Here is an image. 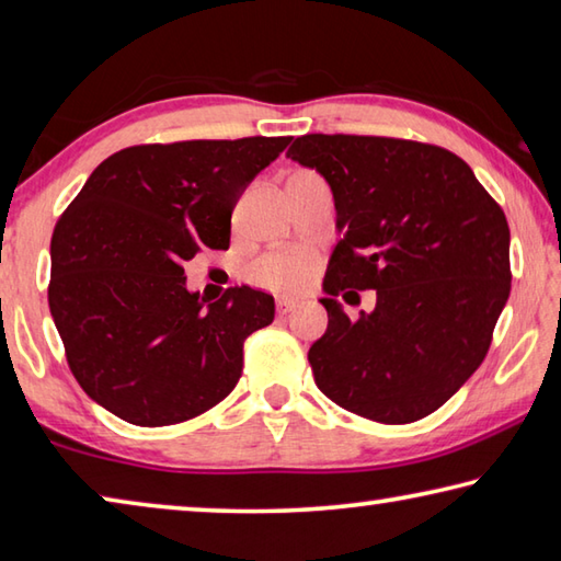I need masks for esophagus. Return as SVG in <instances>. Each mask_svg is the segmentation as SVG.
<instances>
[{
    "label": "esophagus",
    "instance_id": "34e87169",
    "mask_svg": "<svg viewBox=\"0 0 561 561\" xmlns=\"http://www.w3.org/2000/svg\"><path fill=\"white\" fill-rule=\"evenodd\" d=\"M298 308V300H290V298H278L275 300V310H278V316H288Z\"/></svg>",
    "mask_w": 561,
    "mask_h": 561
}]
</instances>
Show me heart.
Masks as SVG:
<instances>
[{"mask_svg": "<svg viewBox=\"0 0 561 561\" xmlns=\"http://www.w3.org/2000/svg\"><path fill=\"white\" fill-rule=\"evenodd\" d=\"M316 275V259L306 251H271L249 265V278L265 290L298 293Z\"/></svg>", "mask_w": 561, "mask_h": 561, "instance_id": "heart-1", "label": "heart"}]
</instances>
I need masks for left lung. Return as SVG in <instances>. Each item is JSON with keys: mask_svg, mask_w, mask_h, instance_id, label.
Masks as SVG:
<instances>
[{"mask_svg": "<svg viewBox=\"0 0 561 561\" xmlns=\"http://www.w3.org/2000/svg\"><path fill=\"white\" fill-rule=\"evenodd\" d=\"M286 154L325 176L342 233L322 283L328 330L308 352L318 389L379 424L434 414L485 359L510 298L503 209L436 145L316 133ZM347 287L378 290L369 317L344 316Z\"/></svg>", "mask_w": 561, "mask_h": 561, "instance_id": "8db88e82", "label": "left lung"}]
</instances>
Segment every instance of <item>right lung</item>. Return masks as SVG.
Wrapping results in <instances>:
<instances>
[{
	"instance_id": "obj_1",
	"label": "right lung",
	"mask_w": 561,
	"mask_h": 561,
	"mask_svg": "<svg viewBox=\"0 0 561 561\" xmlns=\"http://www.w3.org/2000/svg\"><path fill=\"white\" fill-rule=\"evenodd\" d=\"M288 142L135 145L88 176L54 229L48 308L95 404L152 428L231 394L243 340L273 322V296L236 286L206 306L182 263L229 249L236 202Z\"/></svg>"
}]
</instances>
